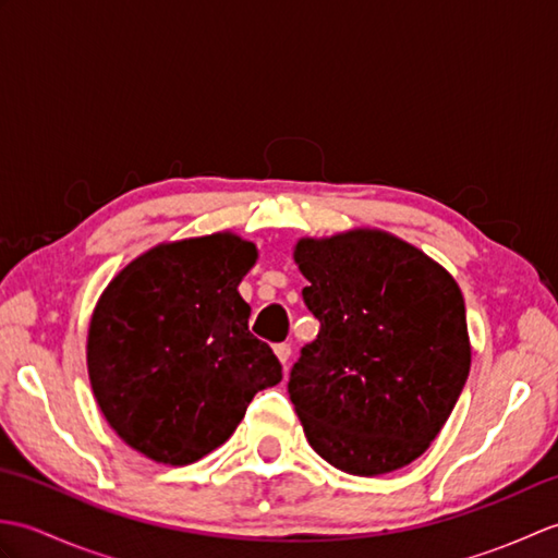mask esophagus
Wrapping results in <instances>:
<instances>
[{"label":"esophagus","instance_id":"esophagus-1","mask_svg":"<svg viewBox=\"0 0 558 558\" xmlns=\"http://www.w3.org/2000/svg\"><path fill=\"white\" fill-rule=\"evenodd\" d=\"M272 350H276V354H278V360H280L282 364H288V360H290V354H292V348L288 345V342H278V345H276V348H272Z\"/></svg>","mask_w":558,"mask_h":558}]
</instances>
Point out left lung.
Wrapping results in <instances>:
<instances>
[{
  "label": "left lung",
  "mask_w": 558,
  "mask_h": 558,
  "mask_svg": "<svg viewBox=\"0 0 558 558\" xmlns=\"http://www.w3.org/2000/svg\"><path fill=\"white\" fill-rule=\"evenodd\" d=\"M294 264L322 322L288 381L310 446L357 477L417 460L470 374L465 300L453 276L400 236L357 228L302 236Z\"/></svg>",
  "instance_id": "left-lung-1"
}]
</instances>
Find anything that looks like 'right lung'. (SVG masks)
<instances>
[{
    "instance_id": "right-lung-1",
    "label": "right lung",
    "mask_w": 558,
    "mask_h": 558,
    "mask_svg": "<svg viewBox=\"0 0 558 558\" xmlns=\"http://www.w3.org/2000/svg\"><path fill=\"white\" fill-rule=\"evenodd\" d=\"M234 232L162 242L105 288L88 326V378L126 446L189 465L222 446L258 390L280 384L276 354L248 330L236 292L256 264Z\"/></svg>"
}]
</instances>
